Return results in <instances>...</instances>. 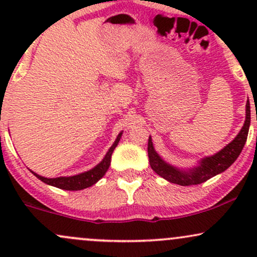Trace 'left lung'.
I'll return each mask as SVG.
<instances>
[{
    "instance_id": "obj_1",
    "label": "left lung",
    "mask_w": 257,
    "mask_h": 257,
    "mask_svg": "<svg viewBox=\"0 0 257 257\" xmlns=\"http://www.w3.org/2000/svg\"><path fill=\"white\" fill-rule=\"evenodd\" d=\"M250 125V104H246V118L244 122L243 128L240 129L239 134L235 137L231 144L223 147L220 152L211 157H206L200 162L199 167L194 168L190 172H180L179 169L167 164L166 162L162 161V158L156 153L153 149L151 138H149V145H147V152H149L150 166L153 172L158 174L163 179L168 180L173 184H178L180 186H191L199 185L205 182L206 180L211 179L217 174L225 172L227 168L233 164V162L240 155L241 150L246 143L247 133H249Z\"/></svg>"
}]
</instances>
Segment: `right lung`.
<instances>
[{
  "label": "right lung",
  "mask_w": 257,
  "mask_h": 257,
  "mask_svg": "<svg viewBox=\"0 0 257 257\" xmlns=\"http://www.w3.org/2000/svg\"><path fill=\"white\" fill-rule=\"evenodd\" d=\"M120 137H122V133H119V135L117 137L114 144L110 147L108 152L106 153L105 158L102 159L101 163H99L98 166L93 169L89 170V172H85L79 174V175H75V176H69V178H55V179H47L43 178V176L35 175L37 176L41 181H43L44 184H48L51 186H54V187L61 188V190H67V191H78V190H83V188L89 187V186L94 185L96 181H99L102 176L105 175V173L107 172L108 167H110L111 163V156L113 150L116 149V146L118 145Z\"/></svg>",
  "instance_id": "1"
}]
</instances>
